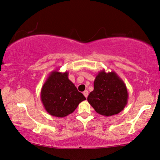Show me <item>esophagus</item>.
Returning <instances> with one entry per match:
<instances>
[{
  "label": "esophagus",
  "mask_w": 160,
  "mask_h": 160,
  "mask_svg": "<svg viewBox=\"0 0 160 160\" xmlns=\"http://www.w3.org/2000/svg\"><path fill=\"white\" fill-rule=\"evenodd\" d=\"M83 95H84L85 97L87 98L88 96V90H85L84 92H83Z\"/></svg>",
  "instance_id": "obj_1"
}]
</instances>
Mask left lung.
<instances>
[{"mask_svg":"<svg viewBox=\"0 0 160 160\" xmlns=\"http://www.w3.org/2000/svg\"><path fill=\"white\" fill-rule=\"evenodd\" d=\"M128 92L123 80L114 71L98 72L94 81V90L88 101L101 115L109 117L120 113L128 104Z\"/></svg>","mask_w":160,"mask_h":160,"instance_id":"1","label":"left lung"}]
</instances>
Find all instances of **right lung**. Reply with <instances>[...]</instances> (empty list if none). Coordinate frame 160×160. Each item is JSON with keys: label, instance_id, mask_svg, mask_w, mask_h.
<instances>
[{"label": "right lung", "instance_id": "1", "mask_svg": "<svg viewBox=\"0 0 160 160\" xmlns=\"http://www.w3.org/2000/svg\"><path fill=\"white\" fill-rule=\"evenodd\" d=\"M40 98L45 110L50 115L65 118L72 113L82 101L86 100L68 79V72L54 70L42 85Z\"/></svg>", "mask_w": 160, "mask_h": 160}]
</instances>
